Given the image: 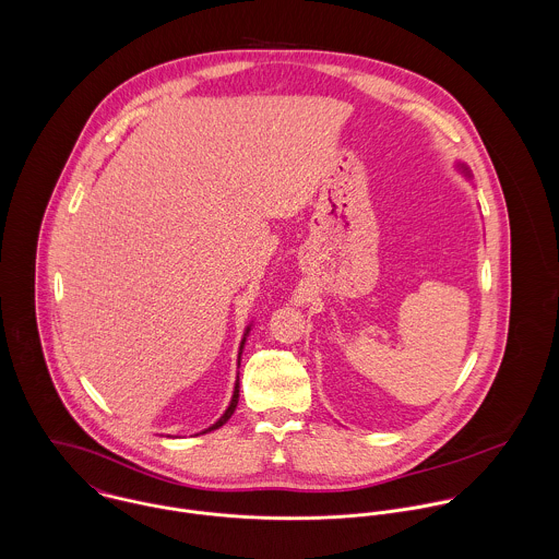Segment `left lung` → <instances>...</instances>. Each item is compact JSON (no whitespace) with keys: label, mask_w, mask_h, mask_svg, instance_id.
Instances as JSON below:
<instances>
[{"label":"left lung","mask_w":559,"mask_h":559,"mask_svg":"<svg viewBox=\"0 0 559 559\" xmlns=\"http://www.w3.org/2000/svg\"><path fill=\"white\" fill-rule=\"evenodd\" d=\"M456 167H459V169H461V171H463V174H465V176H467V178H472V169H469V167H467V165H465V163H459V165H456Z\"/></svg>","instance_id":"1"}]
</instances>
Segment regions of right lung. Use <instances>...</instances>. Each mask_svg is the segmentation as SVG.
Here are the masks:
<instances>
[{
	"label": "right lung",
	"instance_id": "add662e5",
	"mask_svg": "<svg viewBox=\"0 0 559 559\" xmlns=\"http://www.w3.org/2000/svg\"><path fill=\"white\" fill-rule=\"evenodd\" d=\"M249 331H251V324H247V329H245V333H242V340H240L239 346V366H240V355H242V346H245V340H247V335H249ZM237 404H239V377H237V383H235V392H233V400H230V404H228V408H226V413L213 424V426H209V428H204L200 435H206V432H211V430H217V428H222L230 417H233V413H235V408H237Z\"/></svg>",
	"mask_w": 559,
	"mask_h": 559
}]
</instances>
